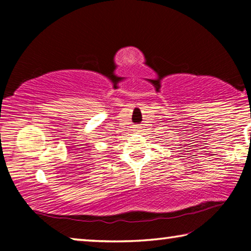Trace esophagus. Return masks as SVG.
Instances as JSON below:
<instances>
[{"mask_svg":"<svg viewBox=\"0 0 251 251\" xmlns=\"http://www.w3.org/2000/svg\"><path fill=\"white\" fill-rule=\"evenodd\" d=\"M139 128H141V127H139V126H135V127H134V129H135L136 131H138Z\"/></svg>","mask_w":251,"mask_h":251,"instance_id":"1","label":"esophagus"}]
</instances>
